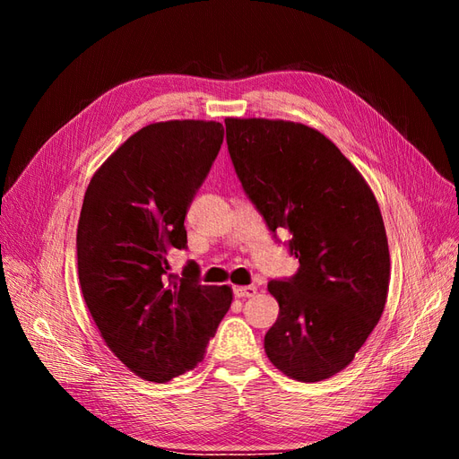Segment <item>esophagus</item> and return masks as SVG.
<instances>
[{
    "instance_id": "1",
    "label": "esophagus",
    "mask_w": 459,
    "mask_h": 459,
    "mask_svg": "<svg viewBox=\"0 0 459 459\" xmlns=\"http://www.w3.org/2000/svg\"><path fill=\"white\" fill-rule=\"evenodd\" d=\"M255 291H257L255 286H236V288H234V295H236V298H238V299L254 298Z\"/></svg>"
}]
</instances>
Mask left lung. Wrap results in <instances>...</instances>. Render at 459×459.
<instances>
[{"label":"left lung","instance_id":"1","mask_svg":"<svg viewBox=\"0 0 459 459\" xmlns=\"http://www.w3.org/2000/svg\"><path fill=\"white\" fill-rule=\"evenodd\" d=\"M227 144L244 192L299 259L269 282L280 305L264 352L288 377L342 372L379 322L391 259L385 225L364 177L320 131L263 117H227Z\"/></svg>","mask_w":459,"mask_h":459}]
</instances>
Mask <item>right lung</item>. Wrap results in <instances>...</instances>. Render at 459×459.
Returning <instances> with one entry per match:
<instances>
[{
    "label": "right lung",
    "mask_w": 459,
    "mask_h": 459,
    "mask_svg": "<svg viewBox=\"0 0 459 459\" xmlns=\"http://www.w3.org/2000/svg\"><path fill=\"white\" fill-rule=\"evenodd\" d=\"M225 129L171 120L131 135L99 168L78 223V276L108 349L133 374L164 383L202 362L232 303L229 286H204L190 261L169 274L166 254L186 247L185 217Z\"/></svg>",
    "instance_id": "obj_1"
}]
</instances>
